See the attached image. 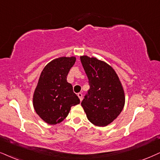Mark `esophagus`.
I'll use <instances>...</instances> for the list:
<instances>
[{"label":"esophagus","instance_id":"1","mask_svg":"<svg viewBox=\"0 0 160 160\" xmlns=\"http://www.w3.org/2000/svg\"><path fill=\"white\" fill-rule=\"evenodd\" d=\"M78 98H79L80 101H82V92H78Z\"/></svg>","mask_w":160,"mask_h":160}]
</instances>
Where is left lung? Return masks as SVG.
<instances>
[{
    "label": "left lung",
    "mask_w": 160,
    "mask_h": 160,
    "mask_svg": "<svg viewBox=\"0 0 160 160\" xmlns=\"http://www.w3.org/2000/svg\"><path fill=\"white\" fill-rule=\"evenodd\" d=\"M80 58L90 86L82 106L92 124L107 126L118 117L125 106L123 87L116 71L105 62L88 56Z\"/></svg>",
    "instance_id": "obj_1"
}]
</instances>
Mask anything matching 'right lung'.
I'll list each match as a JSON object with an SVG mask.
<instances>
[{"label": "right lung", "mask_w": 160, "mask_h": 160, "mask_svg": "<svg viewBox=\"0 0 160 160\" xmlns=\"http://www.w3.org/2000/svg\"><path fill=\"white\" fill-rule=\"evenodd\" d=\"M75 56L60 57L49 62L42 70L35 88L32 104L36 113L49 125L60 123L72 106L80 100L67 76L76 62Z\"/></svg>", "instance_id": "right-lung-1"}]
</instances>
